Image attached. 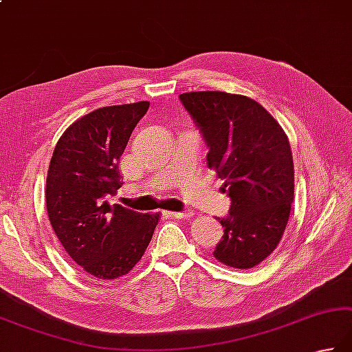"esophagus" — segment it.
Listing matches in <instances>:
<instances>
[{
    "mask_svg": "<svg viewBox=\"0 0 352 352\" xmlns=\"http://www.w3.org/2000/svg\"><path fill=\"white\" fill-rule=\"evenodd\" d=\"M169 215L177 218V219H188V218L194 217L195 213H194V210H183V212H170Z\"/></svg>",
    "mask_w": 352,
    "mask_h": 352,
    "instance_id": "obj_1",
    "label": "esophagus"
}]
</instances>
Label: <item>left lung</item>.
I'll list each match as a JSON object with an SVG mask.
<instances>
[{
    "label": "left lung",
    "instance_id": "8db88e82",
    "mask_svg": "<svg viewBox=\"0 0 352 352\" xmlns=\"http://www.w3.org/2000/svg\"><path fill=\"white\" fill-rule=\"evenodd\" d=\"M209 146L208 166L232 199L223 239L213 256L247 270L276 249L290 218L294 166L288 137L267 109L247 96L224 91L180 94Z\"/></svg>",
    "mask_w": 352,
    "mask_h": 352
}]
</instances>
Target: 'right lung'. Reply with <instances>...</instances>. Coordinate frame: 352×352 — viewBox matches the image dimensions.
I'll list each match as a JSON object with an SVG mask.
<instances>
[{
	"label": "right lung",
	"instance_id": "right-lung-1",
	"mask_svg": "<svg viewBox=\"0 0 352 352\" xmlns=\"http://www.w3.org/2000/svg\"><path fill=\"white\" fill-rule=\"evenodd\" d=\"M149 102L103 107L68 126L53 151L45 204L62 247L89 276H125L142 259L160 213L109 204L122 188L119 158Z\"/></svg>",
	"mask_w": 352,
	"mask_h": 352
}]
</instances>
